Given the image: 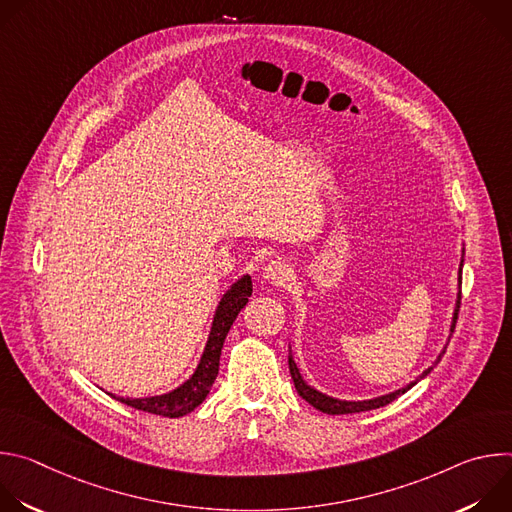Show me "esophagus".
<instances>
[{"mask_svg": "<svg viewBox=\"0 0 512 512\" xmlns=\"http://www.w3.org/2000/svg\"><path fill=\"white\" fill-rule=\"evenodd\" d=\"M263 279L275 283V285H285L291 279V267L285 261H271L263 267Z\"/></svg>", "mask_w": 512, "mask_h": 512, "instance_id": "1", "label": "esophagus"}]
</instances>
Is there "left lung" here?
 Returning <instances> with one entry per match:
<instances>
[{"mask_svg":"<svg viewBox=\"0 0 512 512\" xmlns=\"http://www.w3.org/2000/svg\"><path fill=\"white\" fill-rule=\"evenodd\" d=\"M462 265H464V251H462V259H460V269H458V298H456V306H454V314H452V324H450V336H448V342L454 334V328H456V320H458V312H460V300H462ZM448 346H444V350L437 354L433 367L437 362L442 360L444 352H446ZM433 367L425 369L415 381H411L409 385L393 391V393H387V395H381V397H373V399H364V401H344V399H336V397H330L318 389H314L312 385H308L298 369V364L294 360V354H291V346H289V373H291V379H294V385H296V391L300 393L302 399H306L312 407H316L318 411L322 413H328V415H346V413H360V411H371V409H379L383 405H389L391 401H395L397 397H401L403 393H407L411 387H415L421 379H425Z\"/></svg>","mask_w":512,"mask_h":512,"instance_id":"8db88e82","label":"left lung"}]
</instances>
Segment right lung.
<instances>
[{
  "instance_id": "1",
  "label": "right lung",
  "mask_w": 512,
  "mask_h": 512,
  "mask_svg": "<svg viewBox=\"0 0 512 512\" xmlns=\"http://www.w3.org/2000/svg\"><path fill=\"white\" fill-rule=\"evenodd\" d=\"M251 294H253L251 275L239 277L225 291L221 302H218V306L214 310L208 340H206L204 352L198 360V367L180 387H176L164 395H152V397H141V399L117 397L113 393H109V395L133 409L148 411V413L162 415V417H182V415L194 411L206 399V395L210 393V389L214 385L225 338H227L233 322L237 320L239 312L247 306Z\"/></svg>"
}]
</instances>
